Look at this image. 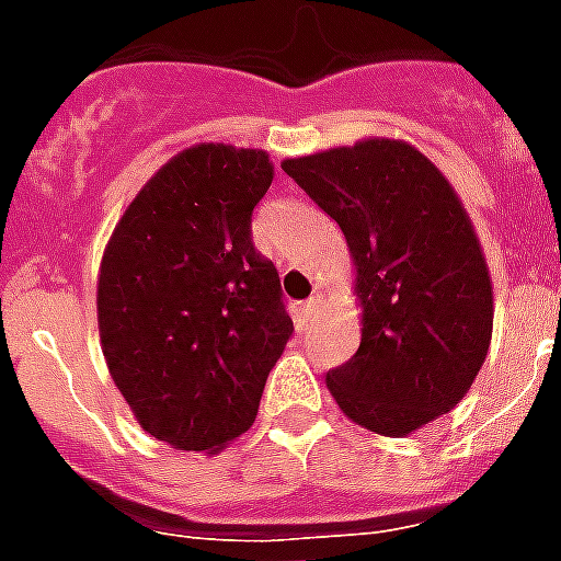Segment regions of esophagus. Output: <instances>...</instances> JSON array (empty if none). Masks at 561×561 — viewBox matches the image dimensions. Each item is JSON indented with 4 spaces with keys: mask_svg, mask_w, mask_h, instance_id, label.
Here are the masks:
<instances>
[{
    "mask_svg": "<svg viewBox=\"0 0 561 561\" xmlns=\"http://www.w3.org/2000/svg\"><path fill=\"white\" fill-rule=\"evenodd\" d=\"M316 309H318V297H309L304 306H300V316H304V321L309 324L312 321V316H316Z\"/></svg>",
    "mask_w": 561,
    "mask_h": 561,
    "instance_id": "1",
    "label": "esophagus"
}]
</instances>
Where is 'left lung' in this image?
Segmentation results:
<instances>
[{
  "mask_svg": "<svg viewBox=\"0 0 561 561\" xmlns=\"http://www.w3.org/2000/svg\"><path fill=\"white\" fill-rule=\"evenodd\" d=\"M282 171L345 233L360 300V348L328 373L354 423L409 435L469 393L493 336V282L469 213L405 140L366 138Z\"/></svg>",
  "mask_w": 561,
  "mask_h": 561,
  "instance_id": "1",
  "label": "left lung"
}]
</instances>
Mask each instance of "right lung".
<instances>
[{
  "instance_id": "right-lung-1",
  "label": "right lung",
  "mask_w": 561,
  "mask_h": 561,
  "mask_svg": "<svg viewBox=\"0 0 561 561\" xmlns=\"http://www.w3.org/2000/svg\"><path fill=\"white\" fill-rule=\"evenodd\" d=\"M264 149L195 144L116 221L99 267L102 352L131 414L176 450H221L255 423L294 324L252 245Z\"/></svg>"
}]
</instances>
